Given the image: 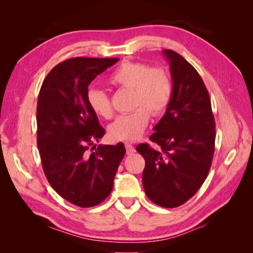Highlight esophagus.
Masks as SVG:
<instances>
[{
  "label": "esophagus",
  "instance_id": "1",
  "mask_svg": "<svg viewBox=\"0 0 253 253\" xmlns=\"http://www.w3.org/2000/svg\"><path fill=\"white\" fill-rule=\"evenodd\" d=\"M125 148H126V153H127L128 155H129V154H132V153H135V152H136L135 147H133L131 143L125 142Z\"/></svg>",
  "mask_w": 253,
  "mask_h": 253
}]
</instances>
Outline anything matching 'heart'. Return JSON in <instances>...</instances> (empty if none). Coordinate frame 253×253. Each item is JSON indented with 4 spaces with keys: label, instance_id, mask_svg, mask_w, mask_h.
Returning <instances> with one entry per match:
<instances>
[{
    "label": "heart",
    "instance_id": "b5f03b06",
    "mask_svg": "<svg viewBox=\"0 0 253 253\" xmlns=\"http://www.w3.org/2000/svg\"><path fill=\"white\" fill-rule=\"evenodd\" d=\"M109 83L121 89L132 90L129 114L118 116L107 128L112 140L133 141L140 137L150 115H161L169 106L173 92L171 82L162 68H151L144 63L125 62L113 73ZM87 101L96 115L110 120L113 116L111 100L104 91L91 88L87 92Z\"/></svg>",
    "mask_w": 253,
    "mask_h": 253
}]
</instances>
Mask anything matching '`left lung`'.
Wrapping results in <instances>:
<instances>
[{
  "label": "left lung",
  "instance_id": "1",
  "mask_svg": "<svg viewBox=\"0 0 253 253\" xmlns=\"http://www.w3.org/2000/svg\"><path fill=\"white\" fill-rule=\"evenodd\" d=\"M170 69L173 92L164 116L150 140L136 150L144 161L142 184L148 198L163 208H176L196 195L212 164L215 122L200 75L178 53L163 50Z\"/></svg>",
  "mask_w": 253,
  "mask_h": 253
}]
</instances>
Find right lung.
<instances>
[{
	"instance_id": "obj_1",
	"label": "right lung",
	"mask_w": 253,
	"mask_h": 253,
	"mask_svg": "<svg viewBox=\"0 0 253 253\" xmlns=\"http://www.w3.org/2000/svg\"><path fill=\"white\" fill-rule=\"evenodd\" d=\"M118 60L75 57L62 62L47 74L39 92L37 143L44 174L58 195L80 208L105 200L126 153L122 142L99 144L87 153L105 133L88 104V87Z\"/></svg>"
}]
</instances>
